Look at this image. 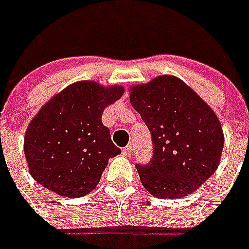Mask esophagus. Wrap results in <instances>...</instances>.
I'll use <instances>...</instances> for the list:
<instances>
[{
	"label": "esophagus",
	"mask_w": 249,
	"mask_h": 249,
	"mask_svg": "<svg viewBox=\"0 0 249 249\" xmlns=\"http://www.w3.org/2000/svg\"><path fill=\"white\" fill-rule=\"evenodd\" d=\"M132 152H133V148H132V145H126L125 148H123V154L125 155V156H130L132 155Z\"/></svg>",
	"instance_id": "34e87169"
}]
</instances>
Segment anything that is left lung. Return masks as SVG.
Returning <instances> with one entry per match:
<instances>
[{"instance_id":"left-lung-1","label":"left lung","mask_w":249,"mask_h":249,"mask_svg":"<svg viewBox=\"0 0 249 249\" xmlns=\"http://www.w3.org/2000/svg\"><path fill=\"white\" fill-rule=\"evenodd\" d=\"M130 104L148 126L154 156L137 164L144 189L156 198H182L214 174L224 133L212 107L173 75L130 88Z\"/></svg>"}]
</instances>
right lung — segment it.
I'll list each match as a JSON object with an SVG mask.
<instances>
[{
	"instance_id": "right-lung-1",
	"label": "right lung",
	"mask_w": 249,
	"mask_h": 249,
	"mask_svg": "<svg viewBox=\"0 0 249 249\" xmlns=\"http://www.w3.org/2000/svg\"><path fill=\"white\" fill-rule=\"evenodd\" d=\"M123 94L120 85L104 88L82 81L40 109L24 137L28 168L37 183L69 198L94 190L109 159L121 154L101 117Z\"/></svg>"
}]
</instances>
